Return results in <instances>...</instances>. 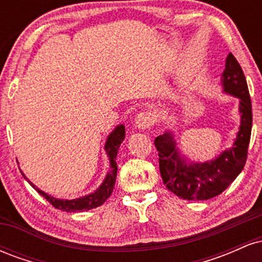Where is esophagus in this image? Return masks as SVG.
<instances>
[{"instance_id": "1", "label": "esophagus", "mask_w": 262, "mask_h": 262, "mask_svg": "<svg viewBox=\"0 0 262 262\" xmlns=\"http://www.w3.org/2000/svg\"><path fill=\"white\" fill-rule=\"evenodd\" d=\"M155 122L154 114L150 112H141L135 118V128H138L139 130H145L149 127H151Z\"/></svg>"}]
</instances>
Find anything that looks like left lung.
<instances>
[{"label":"left lung","instance_id":"8db88e82","mask_svg":"<svg viewBox=\"0 0 262 262\" xmlns=\"http://www.w3.org/2000/svg\"><path fill=\"white\" fill-rule=\"evenodd\" d=\"M221 83L227 95L239 100L240 125L231 148L225 149L213 160L197 162L186 158L177 148L171 130L155 138L164 185L182 200L206 201L218 196L245 166L252 125L251 100L242 66L231 53L225 60Z\"/></svg>","mask_w":262,"mask_h":262}]
</instances>
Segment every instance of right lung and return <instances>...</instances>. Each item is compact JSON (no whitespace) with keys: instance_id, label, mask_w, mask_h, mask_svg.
Segmentation results:
<instances>
[{"instance_id":"1","label":"right lung","mask_w":262,"mask_h":262,"mask_svg":"<svg viewBox=\"0 0 262 262\" xmlns=\"http://www.w3.org/2000/svg\"><path fill=\"white\" fill-rule=\"evenodd\" d=\"M124 138L125 128L123 124L117 125V127L111 132V134L107 137L106 144H104V150H106V154L108 156V159H110V170H108L107 175L104 177L103 182L100 185V187L96 189V191H93L92 193L86 194V196L75 198V200H60V198H55L50 196V194H48L47 192L41 191L40 188H38L34 183L27 179L22 171H20V172H22L23 177H25L27 181L29 182V185H31L40 196H43L48 202L53 204L55 208L62 210V212H83V210L93 209L96 208V207H100L101 204H103L107 201V198L112 194L114 183H116L117 170H118L117 169L116 158L117 154H118L119 146H121Z\"/></svg>"}]
</instances>
